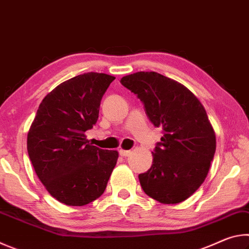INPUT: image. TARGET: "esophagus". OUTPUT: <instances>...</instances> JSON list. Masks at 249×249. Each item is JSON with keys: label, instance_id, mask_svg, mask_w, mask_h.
I'll return each mask as SVG.
<instances>
[{"label": "esophagus", "instance_id": "esophagus-1", "mask_svg": "<svg viewBox=\"0 0 249 249\" xmlns=\"http://www.w3.org/2000/svg\"><path fill=\"white\" fill-rule=\"evenodd\" d=\"M132 154L130 150H126V149H120V155L123 156V157H128V156Z\"/></svg>", "mask_w": 249, "mask_h": 249}]
</instances>
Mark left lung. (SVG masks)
Masks as SVG:
<instances>
[{
	"label": "left lung",
	"instance_id": "1",
	"mask_svg": "<svg viewBox=\"0 0 249 249\" xmlns=\"http://www.w3.org/2000/svg\"><path fill=\"white\" fill-rule=\"evenodd\" d=\"M121 83L137 94L163 133L150 169L138 176L142 190L163 204L187 200L204 182L216 149L205 108L183 84L154 71L125 75Z\"/></svg>",
	"mask_w": 249,
	"mask_h": 249
}]
</instances>
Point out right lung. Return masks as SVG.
<instances>
[{
  "instance_id": "1",
  "label": "right lung",
  "mask_w": 249,
  "mask_h": 249,
  "mask_svg": "<svg viewBox=\"0 0 249 249\" xmlns=\"http://www.w3.org/2000/svg\"><path fill=\"white\" fill-rule=\"evenodd\" d=\"M115 79L79 74L45 96L27 134V151L37 177L61 203L82 206L103 195L116 165V150L89 144L86 130L99 119L100 104Z\"/></svg>"
}]
</instances>
